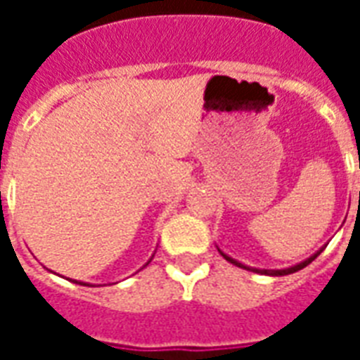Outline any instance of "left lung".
Wrapping results in <instances>:
<instances>
[{
    "label": "left lung",
    "mask_w": 360,
    "mask_h": 360,
    "mask_svg": "<svg viewBox=\"0 0 360 360\" xmlns=\"http://www.w3.org/2000/svg\"><path fill=\"white\" fill-rule=\"evenodd\" d=\"M320 252H322V250H318V252H316V255H314V257L307 258V260H304V262H301V264L293 266V268H287V270H262V274H270V276H287V274H293V271H299V270H302V268H304V266H309L310 262H312V260H314V258H316L318 255H320ZM221 255H224V252H221ZM224 258H226V260H229V262H231V264H235V266H241V268H247V266H243L241 262H237V260H233V258L226 257V255H224ZM247 270H250V268H247ZM255 271H257V270H255Z\"/></svg>",
    "instance_id": "obj_1"
}]
</instances>
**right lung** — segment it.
I'll list each match as a JSON object with an SVG mask.
<instances>
[{"label":"right lung","mask_w":360,"mask_h":360,"mask_svg":"<svg viewBox=\"0 0 360 360\" xmlns=\"http://www.w3.org/2000/svg\"><path fill=\"white\" fill-rule=\"evenodd\" d=\"M75 283H79V281H75ZM81 285H84V283H81Z\"/></svg>","instance_id":"right-lung-1"}]
</instances>
